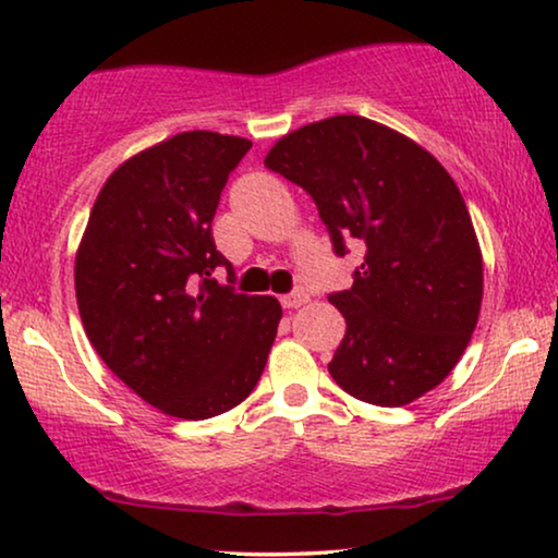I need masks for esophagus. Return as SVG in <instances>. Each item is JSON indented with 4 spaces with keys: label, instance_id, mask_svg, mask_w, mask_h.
<instances>
[{
    "label": "esophagus",
    "instance_id": "esophagus-1",
    "mask_svg": "<svg viewBox=\"0 0 558 558\" xmlns=\"http://www.w3.org/2000/svg\"><path fill=\"white\" fill-rule=\"evenodd\" d=\"M310 300V294H307V289L304 287H296L292 294H284L281 296V307H287V310H296V307H302L304 302Z\"/></svg>",
    "mask_w": 558,
    "mask_h": 558
}]
</instances>
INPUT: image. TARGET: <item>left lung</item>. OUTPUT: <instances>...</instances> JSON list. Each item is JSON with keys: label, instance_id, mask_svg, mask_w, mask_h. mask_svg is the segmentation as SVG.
I'll list each match as a JSON object with an SVG mask.
<instances>
[{"label": "left lung", "instance_id": "obj_1", "mask_svg": "<svg viewBox=\"0 0 558 558\" xmlns=\"http://www.w3.org/2000/svg\"><path fill=\"white\" fill-rule=\"evenodd\" d=\"M264 165L307 190L338 256L361 243L353 287L330 300L345 338L327 371L342 391L407 407L460 361L483 302V254L468 205L424 147L365 117L281 136Z\"/></svg>", "mask_w": 558, "mask_h": 558}]
</instances>
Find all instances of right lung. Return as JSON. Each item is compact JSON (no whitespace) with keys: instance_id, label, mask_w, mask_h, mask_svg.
Here are the masks:
<instances>
[{"instance_id":"right-lung-1","label":"right lung","mask_w":558,"mask_h":558,"mask_svg":"<svg viewBox=\"0 0 558 558\" xmlns=\"http://www.w3.org/2000/svg\"><path fill=\"white\" fill-rule=\"evenodd\" d=\"M248 140L182 132L126 159L98 193L75 254V300L101 361L162 414L201 422L262 378L281 304L213 279L233 266L213 216Z\"/></svg>"}]
</instances>
